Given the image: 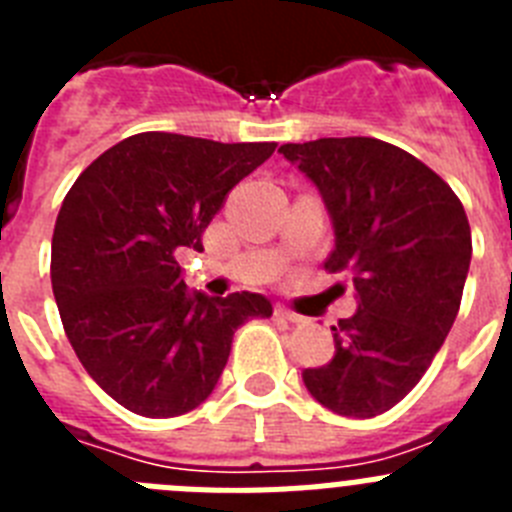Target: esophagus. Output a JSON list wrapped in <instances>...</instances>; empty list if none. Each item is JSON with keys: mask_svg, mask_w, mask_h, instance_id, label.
I'll list each match as a JSON object with an SVG mask.
<instances>
[{"mask_svg": "<svg viewBox=\"0 0 512 512\" xmlns=\"http://www.w3.org/2000/svg\"><path fill=\"white\" fill-rule=\"evenodd\" d=\"M274 315H277V318H282V320H289V323H302V315H297V312L287 310V307H284V305L274 307Z\"/></svg>", "mask_w": 512, "mask_h": 512, "instance_id": "esophagus-1", "label": "esophagus"}]
</instances>
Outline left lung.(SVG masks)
Segmentation results:
<instances>
[{"mask_svg": "<svg viewBox=\"0 0 512 512\" xmlns=\"http://www.w3.org/2000/svg\"><path fill=\"white\" fill-rule=\"evenodd\" d=\"M315 184L336 246L325 269L348 274L356 312L333 325L336 354L305 369L307 392L346 418H374L413 390L449 336L472 261L459 197L436 171L377 138L284 143Z\"/></svg>", "mask_w": 512, "mask_h": 512, "instance_id": "8db88e82", "label": "left lung"}]
</instances>
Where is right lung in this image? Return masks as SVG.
<instances>
[{
  "label": "right lung",
  "mask_w": 512,
  "mask_h": 512,
  "mask_svg": "<svg viewBox=\"0 0 512 512\" xmlns=\"http://www.w3.org/2000/svg\"><path fill=\"white\" fill-rule=\"evenodd\" d=\"M274 148L138 133L92 161L66 194L53 230V297L89 377L130 413L174 418L202 405L235 330L271 315L256 292H189L176 256L202 251L230 189Z\"/></svg>",
  "instance_id": "right-lung-1"
}]
</instances>
